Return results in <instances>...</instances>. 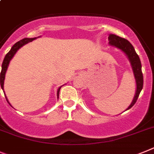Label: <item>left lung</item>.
<instances>
[{
  "label": "left lung",
  "mask_w": 154,
  "mask_h": 154,
  "mask_svg": "<svg viewBox=\"0 0 154 154\" xmlns=\"http://www.w3.org/2000/svg\"><path fill=\"white\" fill-rule=\"evenodd\" d=\"M109 41L111 45L116 46L118 49H121L122 51L126 55L129 62H130L132 69H133V74H134L136 83V91L133 101L131 103V105L128 107V109H126V110H128L135 105V103L138 99L139 95H140V92L143 89V73H142L141 62H140V57L135 51V49L133 45L127 39L121 38L116 35L110 34L109 36Z\"/></svg>",
  "instance_id": "obj_1"
}]
</instances>
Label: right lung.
I'll return each instance as SVG.
<instances>
[{
    "instance_id": "1",
    "label": "right lung",
    "mask_w": 154,
    "mask_h": 154,
    "mask_svg": "<svg viewBox=\"0 0 154 154\" xmlns=\"http://www.w3.org/2000/svg\"><path fill=\"white\" fill-rule=\"evenodd\" d=\"M35 38H23V39L20 40V41H18V42H16V43L13 45L12 47H11V49L10 51L6 54L5 59H4L3 63H2V66H1V72L0 74L1 87V88L3 89V91H4V82H5V73H6L7 69H8V65L9 63H10L11 60L13 58V57L15 55V53H17V51H18L20 48L22 47V46H23L24 45H25V44L29 43V42H32L33 40L35 39ZM61 87H60V88H58V90H57V97H58V98H59V94H60V91ZM6 100L9 103V101H8L7 97H6ZM9 104H10V103H9Z\"/></svg>"
}]
</instances>
